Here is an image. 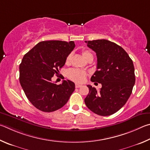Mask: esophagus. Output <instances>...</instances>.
Wrapping results in <instances>:
<instances>
[{
	"label": "esophagus",
	"instance_id": "esophagus-1",
	"mask_svg": "<svg viewBox=\"0 0 150 150\" xmlns=\"http://www.w3.org/2000/svg\"><path fill=\"white\" fill-rule=\"evenodd\" d=\"M75 86H76V88H80L81 86H82V85L79 84V83H76Z\"/></svg>",
	"mask_w": 150,
	"mask_h": 150
}]
</instances>
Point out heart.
Instances as JSON below:
<instances>
[{
  "mask_svg": "<svg viewBox=\"0 0 150 150\" xmlns=\"http://www.w3.org/2000/svg\"><path fill=\"white\" fill-rule=\"evenodd\" d=\"M82 54L86 59H88L90 57L93 56L92 54L88 51H83ZM71 57H72V54H69L68 55L67 59H66V63L68 64V63L70 62ZM67 75L68 77L69 78L70 80L74 81V82H83L86 79L87 73H86L84 70L78 69V68H73V69H70L68 71Z\"/></svg>",
  "mask_w": 150,
  "mask_h": 150,
  "instance_id": "obj_1",
  "label": "heart"
}]
</instances>
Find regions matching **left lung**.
Segmentation results:
<instances>
[{
    "instance_id": "left-lung-1",
    "label": "left lung",
    "mask_w": 150,
    "mask_h": 150,
    "mask_svg": "<svg viewBox=\"0 0 150 150\" xmlns=\"http://www.w3.org/2000/svg\"><path fill=\"white\" fill-rule=\"evenodd\" d=\"M96 52L97 70L91 78L93 82L101 83L97 91L88 85L86 106L98 115L109 116L125 105L135 83L134 67L129 55L121 47L106 39L86 41Z\"/></svg>"
}]
</instances>
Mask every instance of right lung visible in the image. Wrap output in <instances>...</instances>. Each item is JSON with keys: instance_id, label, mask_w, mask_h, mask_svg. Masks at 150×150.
<instances>
[{"instance_id": "1", "label": "right lung", "mask_w": 150, "mask_h": 150, "mask_svg": "<svg viewBox=\"0 0 150 150\" xmlns=\"http://www.w3.org/2000/svg\"><path fill=\"white\" fill-rule=\"evenodd\" d=\"M75 47L74 42L45 41L39 42L23 56L20 64V82L28 100L37 109L52 112L67 103L75 90L72 81L61 84L52 82Z\"/></svg>"}]
</instances>
